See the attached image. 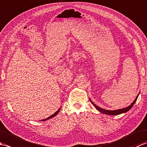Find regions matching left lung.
Here are the masks:
<instances>
[{"mask_svg": "<svg viewBox=\"0 0 147 147\" xmlns=\"http://www.w3.org/2000/svg\"><path fill=\"white\" fill-rule=\"evenodd\" d=\"M140 94V93H138V95H137V96L136 97L135 100L133 101V102H132V104H131L130 105H129L128 107H125V108H123V109H117V110H114V111H110V110H105L104 109H102L101 107H98L97 105H96L94 103H93L92 100L90 98V102H92V104L93 105V106L96 108V110H98L99 112H101L103 114H107V115H117L119 114H123V113H125V112H127L128 111H129L132 108V107L133 106V105L135 104V103L136 102L137 98L138 97V95Z\"/></svg>", "mask_w": 147, "mask_h": 147, "instance_id": "left-lung-1", "label": "left lung"}]
</instances>
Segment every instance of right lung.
I'll list each match as a JSON object with an SVG mask.
<instances>
[{"label":"right lung","instance_id":"obj_1","mask_svg":"<svg viewBox=\"0 0 147 147\" xmlns=\"http://www.w3.org/2000/svg\"><path fill=\"white\" fill-rule=\"evenodd\" d=\"M60 109H59V110H57V111H56L55 112V113L54 114H52V115H51V116H49L48 118H47V119H45V120H43V121H45V120H48V119H51V118H52V117H55V115H57V114H58V113H59V111H60Z\"/></svg>","mask_w":147,"mask_h":147}]
</instances>
